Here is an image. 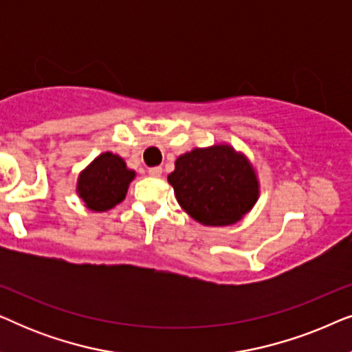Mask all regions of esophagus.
I'll return each instance as SVG.
<instances>
[{"label": "esophagus", "instance_id": "34e87169", "mask_svg": "<svg viewBox=\"0 0 352 352\" xmlns=\"http://www.w3.org/2000/svg\"><path fill=\"white\" fill-rule=\"evenodd\" d=\"M162 166H153V168H148V175H151L152 177H160L162 176Z\"/></svg>", "mask_w": 352, "mask_h": 352}]
</instances>
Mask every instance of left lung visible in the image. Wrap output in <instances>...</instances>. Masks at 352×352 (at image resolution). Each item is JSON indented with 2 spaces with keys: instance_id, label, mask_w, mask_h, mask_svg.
I'll return each mask as SVG.
<instances>
[{
  "instance_id": "left-lung-1",
  "label": "left lung",
  "mask_w": 352,
  "mask_h": 352,
  "mask_svg": "<svg viewBox=\"0 0 352 352\" xmlns=\"http://www.w3.org/2000/svg\"><path fill=\"white\" fill-rule=\"evenodd\" d=\"M177 204L204 226L237 223L259 197L256 171L247 155L229 144L197 147L182 153L168 175Z\"/></svg>"
}]
</instances>
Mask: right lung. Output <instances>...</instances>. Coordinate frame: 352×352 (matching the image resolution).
Wrapping results in <instances>:
<instances>
[{
	"mask_svg": "<svg viewBox=\"0 0 352 352\" xmlns=\"http://www.w3.org/2000/svg\"><path fill=\"white\" fill-rule=\"evenodd\" d=\"M134 177L136 171L129 170L122 157L104 152L80 173L76 194L88 210L107 211L124 200Z\"/></svg>",
	"mask_w": 352,
	"mask_h": 352,
	"instance_id": "1",
	"label": "right lung"
}]
</instances>
